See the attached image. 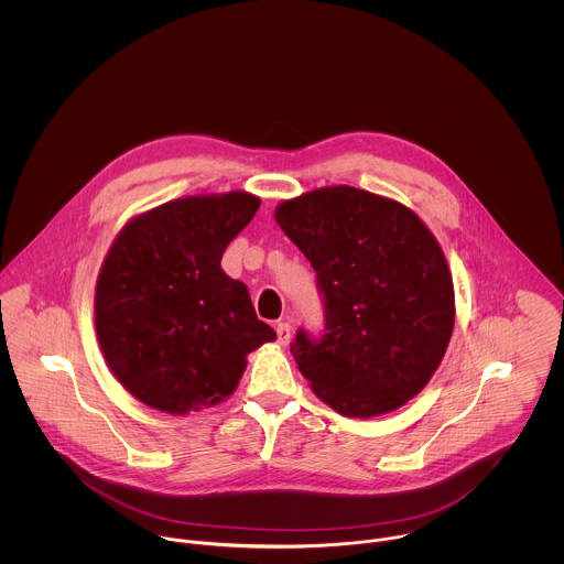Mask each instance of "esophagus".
Returning <instances> with one entry per match:
<instances>
[{
	"mask_svg": "<svg viewBox=\"0 0 564 564\" xmlns=\"http://www.w3.org/2000/svg\"><path fill=\"white\" fill-rule=\"evenodd\" d=\"M275 332H278V343H280V345H289V340H291V336H293V325L289 322L278 323Z\"/></svg>",
	"mask_w": 564,
	"mask_h": 564,
	"instance_id": "obj_1",
	"label": "esophagus"
}]
</instances>
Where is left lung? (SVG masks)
I'll list each match as a JSON object with an SVG mask.
<instances>
[{
	"mask_svg": "<svg viewBox=\"0 0 564 564\" xmlns=\"http://www.w3.org/2000/svg\"><path fill=\"white\" fill-rule=\"evenodd\" d=\"M275 221L311 260L325 308L291 354L317 398L345 416L412 400L441 365L454 329V282L441 245L400 202L325 186L282 202Z\"/></svg>",
	"mask_w": 564,
	"mask_h": 564,
	"instance_id": "obj_1",
	"label": "left lung"
}]
</instances>
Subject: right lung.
Segmentation results:
<instances>
[{
	"label": "right lung",
	"instance_id": "right-lung-1",
	"mask_svg": "<svg viewBox=\"0 0 564 564\" xmlns=\"http://www.w3.org/2000/svg\"><path fill=\"white\" fill-rule=\"evenodd\" d=\"M260 199L232 191L173 199L134 217L95 289V327L115 378L139 402L186 414L232 395L249 351L275 332L221 269Z\"/></svg>",
	"mask_w": 564,
	"mask_h": 564
}]
</instances>
